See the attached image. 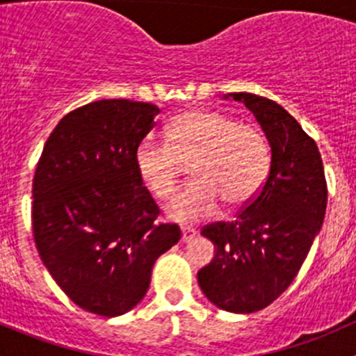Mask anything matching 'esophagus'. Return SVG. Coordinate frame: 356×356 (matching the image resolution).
Masks as SVG:
<instances>
[{"label":"esophagus","mask_w":356,"mask_h":356,"mask_svg":"<svg viewBox=\"0 0 356 356\" xmlns=\"http://www.w3.org/2000/svg\"><path fill=\"white\" fill-rule=\"evenodd\" d=\"M181 232H182V243H189L196 236V229L191 227V225H182Z\"/></svg>","instance_id":"esophagus-1"}]
</instances>
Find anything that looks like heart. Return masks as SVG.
<instances>
[{
  "mask_svg": "<svg viewBox=\"0 0 356 356\" xmlns=\"http://www.w3.org/2000/svg\"><path fill=\"white\" fill-rule=\"evenodd\" d=\"M186 165L193 181L167 204V215L196 222L220 203L238 208L253 200L270 174L272 152L260 125L220 110L191 108L168 122L163 143L146 138L134 152L143 186L160 201L174 193Z\"/></svg>",
  "mask_w": 356,
  "mask_h": 356,
  "instance_id": "b5f03b06",
  "label": "heart"
}]
</instances>
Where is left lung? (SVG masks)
I'll return each instance as SVG.
<instances>
[{
	"label": "left lung",
	"instance_id": "left-lung-1",
	"mask_svg": "<svg viewBox=\"0 0 356 356\" xmlns=\"http://www.w3.org/2000/svg\"><path fill=\"white\" fill-rule=\"evenodd\" d=\"M260 122L272 148L267 182L231 222L201 234L217 248L198 272L200 288L218 308L251 314L277 300L300 272L327 204L324 165L314 139L272 99L234 92Z\"/></svg>",
	"mask_w": 356,
	"mask_h": 356
}]
</instances>
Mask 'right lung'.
<instances>
[{
	"mask_svg": "<svg viewBox=\"0 0 356 356\" xmlns=\"http://www.w3.org/2000/svg\"><path fill=\"white\" fill-rule=\"evenodd\" d=\"M152 103L99 99L72 110L46 141L32 181L42 264L82 310L117 317L145 298L156 258L181 239L134 167L155 127Z\"/></svg>",
	"mask_w": 356,
	"mask_h": 356,
	"instance_id": "right-lung-1",
	"label": "right lung"
}]
</instances>
